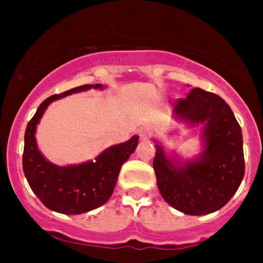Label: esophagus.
I'll return each mask as SVG.
<instances>
[{
    "label": "esophagus",
    "instance_id": "esophagus-1",
    "mask_svg": "<svg viewBox=\"0 0 263 263\" xmlns=\"http://www.w3.org/2000/svg\"><path fill=\"white\" fill-rule=\"evenodd\" d=\"M138 134H140V137L142 140H147V138L153 135V127L152 126H143V127L138 131Z\"/></svg>",
    "mask_w": 263,
    "mask_h": 263
}]
</instances>
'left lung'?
<instances>
[{"instance_id": "left-lung-1", "label": "left lung", "mask_w": 263, "mask_h": 263, "mask_svg": "<svg viewBox=\"0 0 263 263\" xmlns=\"http://www.w3.org/2000/svg\"><path fill=\"white\" fill-rule=\"evenodd\" d=\"M173 111L180 121L204 126V151L193 161L182 162L157 144L153 168L159 193L188 215L214 213L228 204L245 174L241 127L219 95L199 87L174 102Z\"/></svg>"}]
</instances>
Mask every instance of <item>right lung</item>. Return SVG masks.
I'll use <instances>...</instances> for the list:
<instances>
[{"label": "right lung", "instance_id": "obj_1", "mask_svg": "<svg viewBox=\"0 0 263 263\" xmlns=\"http://www.w3.org/2000/svg\"><path fill=\"white\" fill-rule=\"evenodd\" d=\"M91 87L104 86L101 84L83 85L49 96L39 105L26 128L22 163L29 186L48 209L65 215L87 213L106 203L112 195L122 164L138 144V136H134L123 143L108 147L93 161L66 167L53 164L39 152L35 129L50 102Z\"/></svg>", "mask_w": 263, "mask_h": 263}]
</instances>
